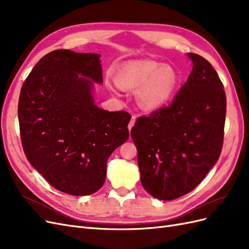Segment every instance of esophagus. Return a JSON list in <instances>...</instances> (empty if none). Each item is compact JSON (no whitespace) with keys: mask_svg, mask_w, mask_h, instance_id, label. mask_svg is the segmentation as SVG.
Instances as JSON below:
<instances>
[{"mask_svg":"<svg viewBox=\"0 0 249 249\" xmlns=\"http://www.w3.org/2000/svg\"><path fill=\"white\" fill-rule=\"evenodd\" d=\"M135 122H136V115H133L132 116V119H131V122H130V124H129V130H131L132 127H133V125H134V124H135Z\"/></svg>","mask_w":249,"mask_h":249,"instance_id":"esophagus-1","label":"esophagus"}]
</instances>
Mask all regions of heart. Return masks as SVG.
<instances>
[{"instance_id":"b5f03b06","label":"heart","mask_w":249,"mask_h":249,"mask_svg":"<svg viewBox=\"0 0 249 249\" xmlns=\"http://www.w3.org/2000/svg\"><path fill=\"white\" fill-rule=\"evenodd\" d=\"M114 81L122 89H136L135 96L139 107L153 111L172 99L179 77L169 64H161L155 60H138L120 65L115 71Z\"/></svg>"}]
</instances>
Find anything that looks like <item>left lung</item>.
<instances>
[{
    "label": "left lung",
    "mask_w": 249,
    "mask_h": 249,
    "mask_svg": "<svg viewBox=\"0 0 249 249\" xmlns=\"http://www.w3.org/2000/svg\"><path fill=\"white\" fill-rule=\"evenodd\" d=\"M192 71L167 107L140 116L131 130L143 188L172 200L192 191L219 159L227 96L207 60L189 53Z\"/></svg>",
    "instance_id": "left-lung-1"
}]
</instances>
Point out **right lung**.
<instances>
[{"instance_id": "obj_1", "label": "right lung", "mask_w": 249, "mask_h": 249, "mask_svg": "<svg viewBox=\"0 0 249 249\" xmlns=\"http://www.w3.org/2000/svg\"><path fill=\"white\" fill-rule=\"evenodd\" d=\"M100 57L53 51L37 62L19 94L20 139L28 161L53 187L77 196L101 189L108 158L129 138V113L94 104V83H103Z\"/></svg>"}]
</instances>
